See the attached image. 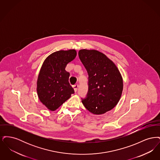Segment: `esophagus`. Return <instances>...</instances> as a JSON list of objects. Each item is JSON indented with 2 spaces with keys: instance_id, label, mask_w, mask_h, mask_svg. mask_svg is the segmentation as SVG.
<instances>
[{
  "instance_id": "1",
  "label": "esophagus",
  "mask_w": 160,
  "mask_h": 160,
  "mask_svg": "<svg viewBox=\"0 0 160 160\" xmlns=\"http://www.w3.org/2000/svg\"><path fill=\"white\" fill-rule=\"evenodd\" d=\"M74 89V91H77V89H78V84H75V85H73L72 86Z\"/></svg>"
}]
</instances>
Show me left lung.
Here are the masks:
<instances>
[{"label":"left lung","instance_id":"left-lung-1","mask_svg":"<svg viewBox=\"0 0 160 160\" xmlns=\"http://www.w3.org/2000/svg\"><path fill=\"white\" fill-rule=\"evenodd\" d=\"M78 56L89 76V91L82 103L92 114H104L120 100L122 76L114 62L99 51L82 49Z\"/></svg>","mask_w":160,"mask_h":160}]
</instances>
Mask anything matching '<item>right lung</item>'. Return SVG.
Listing matches in <instances>:
<instances>
[{
	"label": "right lung",
	"mask_w": 160,
	"mask_h": 160,
	"mask_svg": "<svg viewBox=\"0 0 160 160\" xmlns=\"http://www.w3.org/2000/svg\"><path fill=\"white\" fill-rule=\"evenodd\" d=\"M76 55L74 49L57 51L50 54L42 65L37 91L40 101L50 111L58 109L74 93L65 67Z\"/></svg>",
	"instance_id": "right-lung-1"
}]
</instances>
